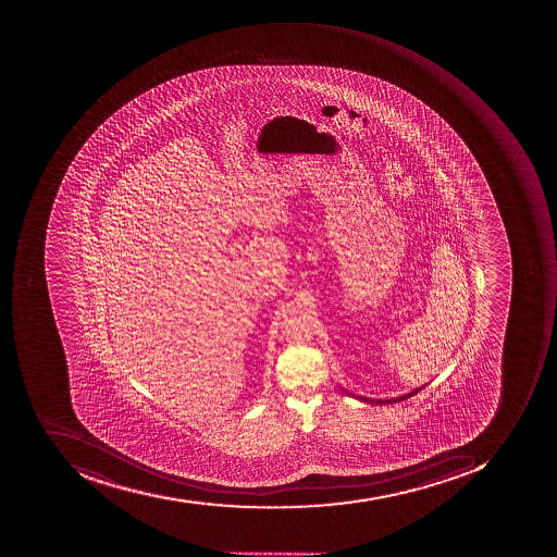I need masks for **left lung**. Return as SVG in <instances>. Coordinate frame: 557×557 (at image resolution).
Returning a JSON list of instances; mask_svg holds the SVG:
<instances>
[{
    "label": "left lung",
    "mask_w": 557,
    "mask_h": 557,
    "mask_svg": "<svg viewBox=\"0 0 557 557\" xmlns=\"http://www.w3.org/2000/svg\"><path fill=\"white\" fill-rule=\"evenodd\" d=\"M422 389V388H420ZM420 389H414V392L408 393V395H404L400 398H393V400H370V398L360 397V400L367 401V404H397V401L407 400V398L413 397L414 393H419Z\"/></svg>",
    "instance_id": "left-lung-1"
}]
</instances>
